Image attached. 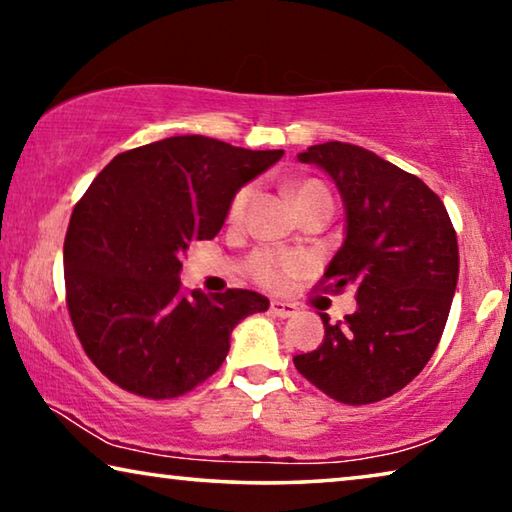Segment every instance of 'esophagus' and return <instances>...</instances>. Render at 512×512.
Returning a JSON list of instances; mask_svg holds the SVG:
<instances>
[{
	"label": "esophagus",
	"mask_w": 512,
	"mask_h": 512,
	"mask_svg": "<svg viewBox=\"0 0 512 512\" xmlns=\"http://www.w3.org/2000/svg\"><path fill=\"white\" fill-rule=\"evenodd\" d=\"M269 307L275 316H280V319H289V316H294L298 312V307L294 303H287V300H271Z\"/></svg>",
	"instance_id": "esophagus-1"
}]
</instances>
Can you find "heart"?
I'll return each mask as SVG.
<instances>
[{
    "mask_svg": "<svg viewBox=\"0 0 512 512\" xmlns=\"http://www.w3.org/2000/svg\"><path fill=\"white\" fill-rule=\"evenodd\" d=\"M291 198H294L296 207H305L312 200H330V193L319 180H300L289 186ZM250 198H253V184H243L241 189L234 193L230 205H227L225 221L230 225H239L246 216V207ZM303 257L296 253H287V250H273V248H257L246 259V273L250 280L257 282L259 287L266 289H282L287 285L291 275L303 271Z\"/></svg>",
    "mask_w": 512,
    "mask_h": 512,
    "instance_id": "obj_1",
    "label": "heart"
}]
</instances>
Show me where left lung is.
I'll use <instances>...</instances> for the list:
<instances>
[{
  "instance_id": "left-lung-1",
  "label": "left lung",
  "mask_w": 512,
  "mask_h": 512,
  "mask_svg": "<svg viewBox=\"0 0 512 512\" xmlns=\"http://www.w3.org/2000/svg\"><path fill=\"white\" fill-rule=\"evenodd\" d=\"M335 180L346 205V239L314 289L355 287L358 310L328 323L298 373L330 399L369 405L417 378L449 319L458 282V239L435 191L360 145L328 141L300 152Z\"/></svg>"
}]
</instances>
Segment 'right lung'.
I'll return each instance as SVG.
<instances>
[{
  "mask_svg": "<svg viewBox=\"0 0 512 512\" xmlns=\"http://www.w3.org/2000/svg\"><path fill=\"white\" fill-rule=\"evenodd\" d=\"M282 157L209 136H170L111 159L72 209L66 303L81 346L111 383L175 399L212 376L230 332L269 300L248 289L186 294L182 259L214 239L243 184Z\"/></svg>",
  "mask_w": 512,
  "mask_h": 512,
  "instance_id": "obj_1",
  "label": "right lung"
}]
</instances>
